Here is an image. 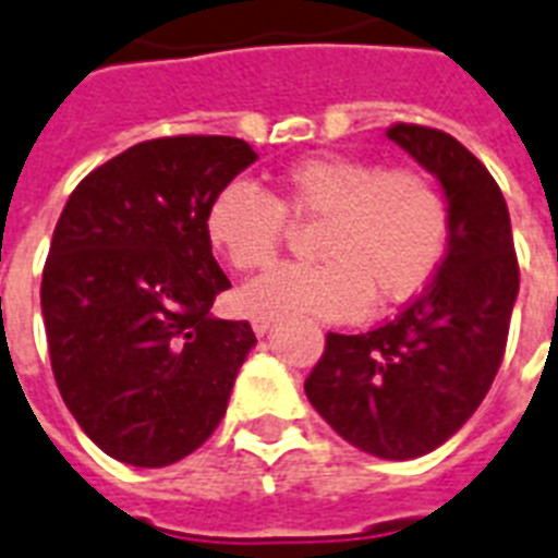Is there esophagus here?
<instances>
[{"mask_svg":"<svg viewBox=\"0 0 558 558\" xmlns=\"http://www.w3.org/2000/svg\"><path fill=\"white\" fill-rule=\"evenodd\" d=\"M271 324H275V315H252V329H255L257 335L269 332Z\"/></svg>","mask_w":558,"mask_h":558,"instance_id":"1","label":"esophagus"}]
</instances>
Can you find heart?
<instances>
[{
  "label": "heart",
  "instance_id": "1",
  "mask_svg": "<svg viewBox=\"0 0 558 558\" xmlns=\"http://www.w3.org/2000/svg\"><path fill=\"white\" fill-rule=\"evenodd\" d=\"M287 217L320 223L312 266H280L240 289L252 315L310 312L350 318L387 310L427 287L447 252L450 208L427 171L347 154H312L275 177V194L234 180L206 211V238L238 271L275 264Z\"/></svg>",
  "mask_w": 558,
  "mask_h": 558
}]
</instances>
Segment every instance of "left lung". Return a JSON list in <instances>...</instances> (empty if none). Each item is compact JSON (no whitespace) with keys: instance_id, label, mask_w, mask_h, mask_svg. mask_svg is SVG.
Segmentation results:
<instances>
[{"instance_id":"1","label":"left lung","mask_w":558,"mask_h":558,"mask_svg":"<svg viewBox=\"0 0 558 558\" xmlns=\"http://www.w3.org/2000/svg\"><path fill=\"white\" fill-rule=\"evenodd\" d=\"M387 137L438 177L450 238L427 289L364 335H326L303 389L357 450L407 461L441 447L478 410L499 373L519 294L505 194L459 140L396 122Z\"/></svg>"}]
</instances>
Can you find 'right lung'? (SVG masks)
Wrapping results in <instances>:
<instances>
[{
	"instance_id": "1",
	"label": "right lung",
	"mask_w": 558,
	"mask_h": 558,
	"mask_svg": "<svg viewBox=\"0 0 558 558\" xmlns=\"http://www.w3.org/2000/svg\"><path fill=\"white\" fill-rule=\"evenodd\" d=\"M257 160L238 137L146 140L68 197L43 269V318L59 396L111 459L166 468L226 415L255 347L248 320L211 303L232 287L206 211Z\"/></svg>"
}]
</instances>
